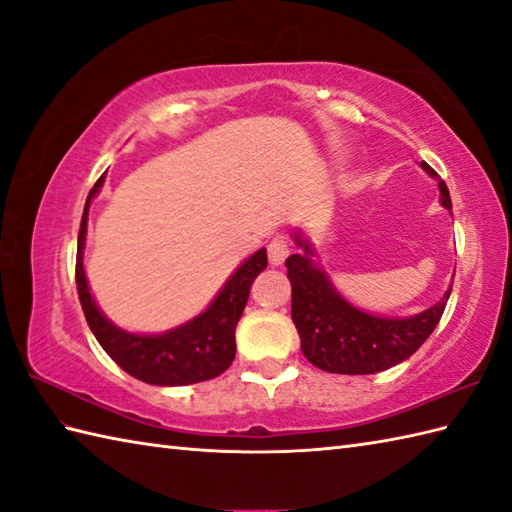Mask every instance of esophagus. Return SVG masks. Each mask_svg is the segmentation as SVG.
<instances>
[{
	"instance_id": "esophagus-1",
	"label": "esophagus",
	"mask_w": 512,
	"mask_h": 512,
	"mask_svg": "<svg viewBox=\"0 0 512 512\" xmlns=\"http://www.w3.org/2000/svg\"><path fill=\"white\" fill-rule=\"evenodd\" d=\"M288 255H290L288 239L277 235V237L273 239V242L268 244V259H270V264H273V266H281V264L286 262Z\"/></svg>"
}]
</instances>
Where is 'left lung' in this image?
I'll list each match as a JSON object with an SVG mask.
<instances>
[{
  "label": "left lung",
  "instance_id": "8db88e82",
  "mask_svg": "<svg viewBox=\"0 0 512 512\" xmlns=\"http://www.w3.org/2000/svg\"><path fill=\"white\" fill-rule=\"evenodd\" d=\"M438 178L427 162L420 165ZM440 202L451 211V195L438 178ZM295 242L303 253L286 259L292 286V323L299 332L301 352L312 365L330 374H376L405 361L436 330L451 290L436 306L405 319L376 317L345 301L330 277L312 259V246L301 233Z\"/></svg>",
  "mask_w": 512,
  "mask_h": 512
}]
</instances>
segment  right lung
Wrapping results in <instances>:
<instances>
[{
	"instance_id": "right-lung-1",
	"label": "right lung",
	"mask_w": 512,
	"mask_h": 512,
	"mask_svg": "<svg viewBox=\"0 0 512 512\" xmlns=\"http://www.w3.org/2000/svg\"><path fill=\"white\" fill-rule=\"evenodd\" d=\"M103 187V176L96 180L79 228L76 246V290L79 301L96 341L110 354L112 361L129 376L160 387H180L202 383L226 372L235 358V328L246 308L255 277L268 266L266 248H259L239 266L224 288L217 292L198 317L162 334H132L105 317L96 306L83 270V246L88 233V209L96 193Z\"/></svg>"
}]
</instances>
